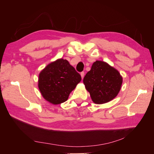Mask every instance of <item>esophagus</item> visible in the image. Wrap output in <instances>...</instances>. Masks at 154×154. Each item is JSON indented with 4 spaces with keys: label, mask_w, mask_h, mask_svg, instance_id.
<instances>
[{
    "label": "esophagus",
    "mask_w": 154,
    "mask_h": 154,
    "mask_svg": "<svg viewBox=\"0 0 154 154\" xmlns=\"http://www.w3.org/2000/svg\"><path fill=\"white\" fill-rule=\"evenodd\" d=\"M80 75H81V76H82V78L83 79V77H84V76H85V72H82L81 73H80Z\"/></svg>",
    "instance_id": "obj_1"
}]
</instances>
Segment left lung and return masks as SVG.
I'll return each instance as SVG.
<instances>
[{
    "label": "left lung",
    "mask_w": 154,
    "mask_h": 154,
    "mask_svg": "<svg viewBox=\"0 0 154 154\" xmlns=\"http://www.w3.org/2000/svg\"><path fill=\"white\" fill-rule=\"evenodd\" d=\"M83 83L96 104L105 103L117 96L123 78L118 70L103 61L93 63L91 69L83 78Z\"/></svg>",
    "instance_id": "1"
}]
</instances>
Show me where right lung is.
<instances>
[{
  "label": "right lung",
  "instance_id": "add662e5",
  "mask_svg": "<svg viewBox=\"0 0 154 154\" xmlns=\"http://www.w3.org/2000/svg\"><path fill=\"white\" fill-rule=\"evenodd\" d=\"M82 77L66 60L58 59L48 64L39 74L38 88L49 103L58 105L66 101Z\"/></svg>",
  "mask_w": 154,
  "mask_h": 154
}]
</instances>
